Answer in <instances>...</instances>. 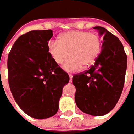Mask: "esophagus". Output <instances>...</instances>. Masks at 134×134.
<instances>
[{
  "label": "esophagus",
  "instance_id": "34e87169",
  "mask_svg": "<svg viewBox=\"0 0 134 134\" xmlns=\"http://www.w3.org/2000/svg\"><path fill=\"white\" fill-rule=\"evenodd\" d=\"M69 77H70V83L72 82V79H73V76L72 74H69Z\"/></svg>",
  "mask_w": 134,
  "mask_h": 134
}]
</instances>
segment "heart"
<instances>
[{
  "label": "heart",
  "mask_w": 134,
  "mask_h": 134,
  "mask_svg": "<svg viewBox=\"0 0 134 134\" xmlns=\"http://www.w3.org/2000/svg\"><path fill=\"white\" fill-rule=\"evenodd\" d=\"M102 48L100 37L93 32L85 30H72L59 36V41L51 39L48 43V50L54 61L64 64L67 71H76L92 65L98 58Z\"/></svg>",
  "instance_id": "obj_1"
}]
</instances>
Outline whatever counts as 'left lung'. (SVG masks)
<instances>
[{
  "label": "left lung",
  "mask_w": 134,
  "mask_h": 134,
  "mask_svg": "<svg viewBox=\"0 0 134 134\" xmlns=\"http://www.w3.org/2000/svg\"><path fill=\"white\" fill-rule=\"evenodd\" d=\"M103 36L101 53L89 70L74 74L75 102L84 113L105 115L118 102L124 88L127 69V54L118 37L106 29L96 26Z\"/></svg>",
  "instance_id": "left-lung-1"
}]
</instances>
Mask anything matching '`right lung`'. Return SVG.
I'll return each instance as SVG.
<instances>
[{"label": "right lung", "mask_w": 134, "mask_h": 134, "mask_svg": "<svg viewBox=\"0 0 134 134\" xmlns=\"http://www.w3.org/2000/svg\"><path fill=\"white\" fill-rule=\"evenodd\" d=\"M51 29L20 36L8 54V83L17 105L29 116L44 119L58 111L62 89L69 76L48 50Z\"/></svg>", "instance_id": "1"}]
</instances>
